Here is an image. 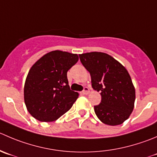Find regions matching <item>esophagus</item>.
Segmentation results:
<instances>
[{"instance_id":"1","label":"esophagus","mask_w":157,"mask_h":157,"mask_svg":"<svg viewBox=\"0 0 157 157\" xmlns=\"http://www.w3.org/2000/svg\"><path fill=\"white\" fill-rule=\"evenodd\" d=\"M90 93V89L87 87V86H85L83 88V90L82 91V94H88Z\"/></svg>"}]
</instances>
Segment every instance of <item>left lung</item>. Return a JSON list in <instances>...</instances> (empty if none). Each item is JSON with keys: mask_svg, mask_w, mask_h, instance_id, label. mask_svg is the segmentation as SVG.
<instances>
[{"mask_svg": "<svg viewBox=\"0 0 157 157\" xmlns=\"http://www.w3.org/2000/svg\"><path fill=\"white\" fill-rule=\"evenodd\" d=\"M90 72L94 90L100 92L101 102L94 106L102 123L116 126L129 118L134 107L135 88L128 71L121 63L102 52L79 54Z\"/></svg>", "mask_w": 157, "mask_h": 157, "instance_id": "obj_1", "label": "left lung"}]
</instances>
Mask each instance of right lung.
<instances>
[{"label": "right lung", "mask_w": 157, "mask_h": 157, "mask_svg": "<svg viewBox=\"0 0 157 157\" xmlns=\"http://www.w3.org/2000/svg\"><path fill=\"white\" fill-rule=\"evenodd\" d=\"M78 60L77 54L54 51L31 67L24 94L27 110L35 119L54 121L72 107L79 94L70 88L67 73Z\"/></svg>", "instance_id": "obj_1"}]
</instances>
